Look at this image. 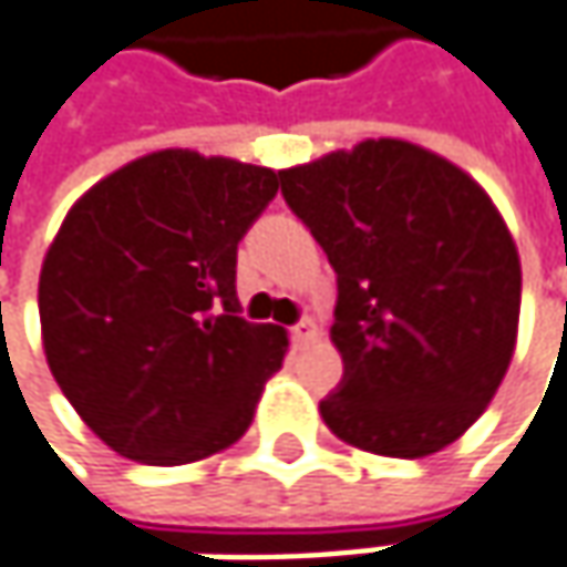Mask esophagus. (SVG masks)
I'll return each instance as SVG.
<instances>
[{
  "label": "esophagus",
  "instance_id": "obj_1",
  "mask_svg": "<svg viewBox=\"0 0 567 567\" xmlns=\"http://www.w3.org/2000/svg\"><path fill=\"white\" fill-rule=\"evenodd\" d=\"M288 333H291V340H295V343H308V340H311V337L317 333L315 320H311V317H301V320H298V323H295Z\"/></svg>",
  "mask_w": 567,
  "mask_h": 567
}]
</instances>
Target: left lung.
I'll use <instances>...</instances> for the list:
<instances>
[{
    "mask_svg": "<svg viewBox=\"0 0 567 567\" xmlns=\"http://www.w3.org/2000/svg\"><path fill=\"white\" fill-rule=\"evenodd\" d=\"M337 272L343 382L320 401L350 446L423 458L491 404L516 347L519 256L482 185L379 137L279 173Z\"/></svg>",
    "mask_w": 567,
    "mask_h": 567,
    "instance_id": "1",
    "label": "left lung"
}]
</instances>
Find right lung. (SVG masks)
<instances>
[{
    "label": "right lung",
    "instance_id": "right-lung-1",
    "mask_svg": "<svg viewBox=\"0 0 567 567\" xmlns=\"http://www.w3.org/2000/svg\"><path fill=\"white\" fill-rule=\"evenodd\" d=\"M279 173L195 151L147 153L70 208L41 266L53 379L117 455L185 465L237 443L288 337L237 301V244Z\"/></svg>",
    "mask_w": 567,
    "mask_h": 567
}]
</instances>
